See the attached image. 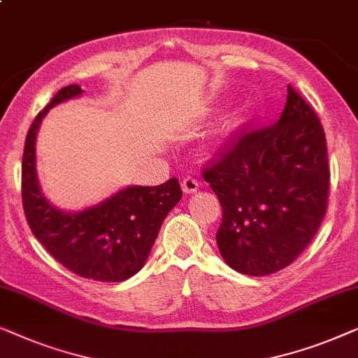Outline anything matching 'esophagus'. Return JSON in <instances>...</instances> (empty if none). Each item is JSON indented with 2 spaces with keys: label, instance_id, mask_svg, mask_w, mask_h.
I'll list each match as a JSON object with an SVG mask.
<instances>
[{
  "label": "esophagus",
  "instance_id": "34e87169",
  "mask_svg": "<svg viewBox=\"0 0 358 358\" xmlns=\"http://www.w3.org/2000/svg\"><path fill=\"white\" fill-rule=\"evenodd\" d=\"M181 188H183L186 194L194 193V191H198L199 188V180L194 177H185L183 181H181Z\"/></svg>",
  "mask_w": 358,
  "mask_h": 358
}]
</instances>
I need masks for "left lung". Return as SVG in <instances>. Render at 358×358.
<instances>
[{
    "mask_svg": "<svg viewBox=\"0 0 358 358\" xmlns=\"http://www.w3.org/2000/svg\"><path fill=\"white\" fill-rule=\"evenodd\" d=\"M203 177L222 206L215 240L225 263L246 275L274 274L310 245L326 214L324 129L289 85L278 122L240 134Z\"/></svg>",
    "mask_w": 358,
    "mask_h": 358,
    "instance_id": "obj_1",
    "label": "left lung"
}]
</instances>
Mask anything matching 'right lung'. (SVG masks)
Wrapping results in <instances>:
<instances>
[{"instance_id":"obj_1","label":"right lung","mask_w":358,"mask_h":358,"mask_svg":"<svg viewBox=\"0 0 358 358\" xmlns=\"http://www.w3.org/2000/svg\"><path fill=\"white\" fill-rule=\"evenodd\" d=\"M71 84L58 90L30 124L22 155V204L30 230L45 250L71 273L100 282H122L139 273L164 219L181 199L177 178L159 186H127L83 210H62L42 193L35 165V139L50 108L79 97Z\"/></svg>"}]
</instances>
